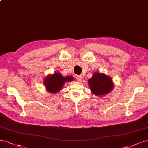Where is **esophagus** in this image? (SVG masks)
Returning <instances> with one entry per match:
<instances>
[{"mask_svg": "<svg viewBox=\"0 0 148 148\" xmlns=\"http://www.w3.org/2000/svg\"><path fill=\"white\" fill-rule=\"evenodd\" d=\"M76 80H77L78 81H82V76H78V75H77L76 76Z\"/></svg>", "mask_w": 148, "mask_h": 148, "instance_id": "1", "label": "esophagus"}]
</instances>
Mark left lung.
Segmentation results:
<instances>
[{"label":"left lung","mask_w":148,"mask_h":148,"mask_svg":"<svg viewBox=\"0 0 148 148\" xmlns=\"http://www.w3.org/2000/svg\"><path fill=\"white\" fill-rule=\"evenodd\" d=\"M90 90L96 95H103L110 93L113 88L112 79L103 73H95L88 80Z\"/></svg>","instance_id":"1"}]
</instances>
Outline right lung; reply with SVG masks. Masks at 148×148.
Segmentation results:
<instances>
[{"label": "right lung", "instance_id": "1", "mask_svg": "<svg viewBox=\"0 0 148 148\" xmlns=\"http://www.w3.org/2000/svg\"><path fill=\"white\" fill-rule=\"evenodd\" d=\"M73 79L72 76L63 77L60 73H56L46 78L44 81V84L50 93H57L61 89L66 81H70Z\"/></svg>", "mask_w": 148, "mask_h": 148}]
</instances>
